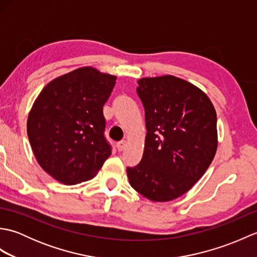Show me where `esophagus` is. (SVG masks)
Instances as JSON below:
<instances>
[{
	"label": "esophagus",
	"mask_w": 257,
	"mask_h": 257,
	"mask_svg": "<svg viewBox=\"0 0 257 257\" xmlns=\"http://www.w3.org/2000/svg\"><path fill=\"white\" fill-rule=\"evenodd\" d=\"M124 147H125V141L124 140H121V141H119V143H117L118 151H122L124 149Z\"/></svg>",
	"instance_id": "34e87169"
}]
</instances>
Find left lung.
Here are the masks:
<instances>
[{
	"label": "left lung",
	"mask_w": 257,
	"mask_h": 257,
	"mask_svg": "<svg viewBox=\"0 0 257 257\" xmlns=\"http://www.w3.org/2000/svg\"><path fill=\"white\" fill-rule=\"evenodd\" d=\"M145 107L143 159L127 167L130 185L145 198L166 202L203 176L217 147L216 112L198 87L171 75L138 80Z\"/></svg>",
	"instance_id": "left-lung-1"
}]
</instances>
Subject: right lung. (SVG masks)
I'll use <instances>...</instances> for the list:
<instances>
[{
  "instance_id": "obj_1",
  "label": "right lung",
  "mask_w": 257,
  "mask_h": 257,
  "mask_svg": "<svg viewBox=\"0 0 257 257\" xmlns=\"http://www.w3.org/2000/svg\"><path fill=\"white\" fill-rule=\"evenodd\" d=\"M114 84L116 76L83 67L52 80L38 95L27 135L40 166L57 181H87L111 155L102 108Z\"/></svg>"
}]
</instances>
